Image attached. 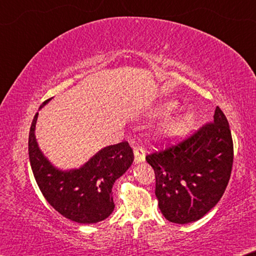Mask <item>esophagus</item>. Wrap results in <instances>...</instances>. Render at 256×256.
Instances as JSON below:
<instances>
[{
  "label": "esophagus",
  "mask_w": 256,
  "mask_h": 256,
  "mask_svg": "<svg viewBox=\"0 0 256 256\" xmlns=\"http://www.w3.org/2000/svg\"><path fill=\"white\" fill-rule=\"evenodd\" d=\"M134 157H135L134 160H135L136 164L144 162V160H146L144 150H143L141 146H135V148H134Z\"/></svg>",
  "instance_id": "1"
}]
</instances>
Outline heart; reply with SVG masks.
I'll return each mask as SVG.
<instances>
[{
	"instance_id": "heart-1",
	"label": "heart",
	"mask_w": 256,
	"mask_h": 256,
	"mask_svg": "<svg viewBox=\"0 0 256 256\" xmlns=\"http://www.w3.org/2000/svg\"><path fill=\"white\" fill-rule=\"evenodd\" d=\"M178 102L174 100H164L157 104L155 114L160 118L169 116L176 112ZM197 124V115L194 112H184L162 122L155 132V138L158 142L164 144L176 143L186 138L194 130Z\"/></svg>"
}]
</instances>
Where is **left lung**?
<instances>
[{
  "mask_svg": "<svg viewBox=\"0 0 256 256\" xmlns=\"http://www.w3.org/2000/svg\"><path fill=\"white\" fill-rule=\"evenodd\" d=\"M156 176L158 208L166 220L190 224L218 204L228 184L233 141L219 107L213 122L180 144L146 157Z\"/></svg>",
  "mask_w": 256,
  "mask_h": 256,
  "instance_id": "8db88e82",
  "label": "left lung"
}]
</instances>
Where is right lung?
I'll return each mask as SVG.
<instances>
[{"instance_id": "right-lung-1", "label": "right lung", "mask_w": 256, "mask_h": 256, "mask_svg": "<svg viewBox=\"0 0 256 256\" xmlns=\"http://www.w3.org/2000/svg\"><path fill=\"white\" fill-rule=\"evenodd\" d=\"M51 99L43 102L40 110ZM38 112L29 132V158L42 194L56 211L72 222L96 224L114 211L112 188L134 160L128 142L104 146L76 169L62 170L44 155L36 138Z\"/></svg>"}]
</instances>
